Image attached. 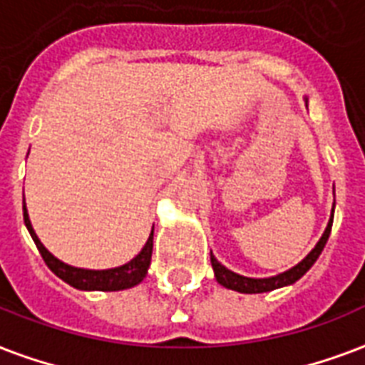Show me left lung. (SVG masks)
Returning a JSON list of instances; mask_svg holds the SVG:
<instances>
[{"label":"left lung","instance_id":"left-lung-1","mask_svg":"<svg viewBox=\"0 0 365 365\" xmlns=\"http://www.w3.org/2000/svg\"><path fill=\"white\" fill-rule=\"evenodd\" d=\"M331 225H333V211H331V219L327 222V228L324 236L320 238V242L316 244V247L310 251L309 255L304 257L303 261L299 262L297 267H293L291 270L284 274H278V276H272V278H245V276H240V274L228 270L227 267H222L221 262L215 259V255L211 253V267L215 270V278L221 285H225L227 289L240 291V293H264V291H272L278 289V287H284V285L295 284L303 274H307L312 264L316 262V259L320 257L322 250L326 247V242L331 234Z\"/></svg>","mask_w":365,"mask_h":365}]
</instances>
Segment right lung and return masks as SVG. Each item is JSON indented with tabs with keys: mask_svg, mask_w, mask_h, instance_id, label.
Listing matches in <instances>:
<instances>
[{
	"mask_svg": "<svg viewBox=\"0 0 365 365\" xmlns=\"http://www.w3.org/2000/svg\"><path fill=\"white\" fill-rule=\"evenodd\" d=\"M22 211H24V225H26L28 232L32 236L34 244L38 245V251L43 257L45 264L53 270L61 279H64L66 284H70L76 289H86V291H120L133 287V285L140 284L148 272L152 259V245H154V230H152L150 238L143 247V251L138 253L133 261H129L123 267L110 268V270H86V268H74L70 264H64L58 261L56 257H53L49 251L45 250L43 244L39 242L36 232H34L32 222L28 219L26 203L22 200Z\"/></svg>",
	"mask_w": 365,
	"mask_h": 365,
	"instance_id": "right-lung-1",
	"label": "right lung"
}]
</instances>
